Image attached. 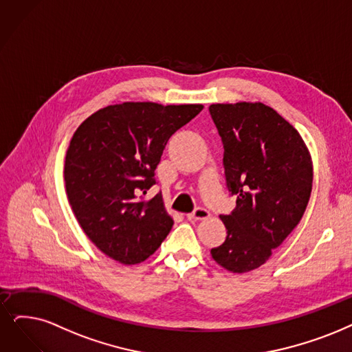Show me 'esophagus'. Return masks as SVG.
I'll use <instances>...</instances> for the list:
<instances>
[{
  "label": "esophagus",
  "mask_w": 352,
  "mask_h": 352,
  "mask_svg": "<svg viewBox=\"0 0 352 352\" xmlns=\"http://www.w3.org/2000/svg\"><path fill=\"white\" fill-rule=\"evenodd\" d=\"M209 217V210L202 208V206H198L193 209V212L188 214V218L189 219H206Z\"/></svg>",
  "instance_id": "1"
}]
</instances>
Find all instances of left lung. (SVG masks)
I'll return each instance as SVG.
<instances>
[{"instance_id":"8db88e82","label":"left lung","mask_w":352,"mask_h":352,"mask_svg":"<svg viewBox=\"0 0 352 352\" xmlns=\"http://www.w3.org/2000/svg\"><path fill=\"white\" fill-rule=\"evenodd\" d=\"M223 144L225 180L235 209L212 258L247 273L270 258L302 219L312 192V160L298 130L261 102L209 107Z\"/></svg>"}]
</instances>
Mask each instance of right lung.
Returning a JSON list of instances; mask_svg holds the SVG:
<instances>
[{"label": "right lung", "mask_w": 352, "mask_h": 352, "mask_svg": "<svg viewBox=\"0 0 352 352\" xmlns=\"http://www.w3.org/2000/svg\"><path fill=\"white\" fill-rule=\"evenodd\" d=\"M199 104L108 105L83 121L66 153L65 185L74 214L89 240L122 264H137L156 251L173 227L154 170L180 127L202 111Z\"/></svg>", "instance_id": "obj_1"}]
</instances>
